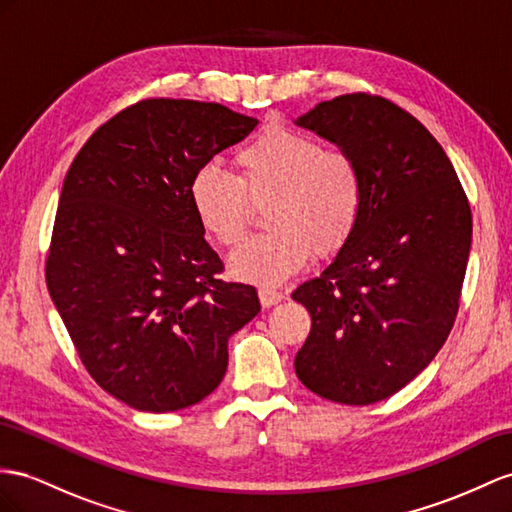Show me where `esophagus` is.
<instances>
[{
  "label": "esophagus",
  "instance_id": "esophagus-1",
  "mask_svg": "<svg viewBox=\"0 0 512 512\" xmlns=\"http://www.w3.org/2000/svg\"><path fill=\"white\" fill-rule=\"evenodd\" d=\"M283 298H285V294L279 292V290H270V287H261V290H259V300H261V305H264V307L279 305Z\"/></svg>",
  "mask_w": 512,
  "mask_h": 512
}]
</instances>
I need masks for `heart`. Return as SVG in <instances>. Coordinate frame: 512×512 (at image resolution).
I'll return each mask as SVG.
<instances>
[{
	"label": "heart",
	"mask_w": 512,
	"mask_h": 512,
	"mask_svg": "<svg viewBox=\"0 0 512 512\" xmlns=\"http://www.w3.org/2000/svg\"><path fill=\"white\" fill-rule=\"evenodd\" d=\"M235 177L216 164L196 168L188 196L201 229L220 246L246 233L253 205H265L266 233L229 257L235 277L279 285L303 268L311 251L331 255L357 229L365 177L355 153L326 147L303 131L266 127L235 151Z\"/></svg>",
	"instance_id": "b5f03b06"
}]
</instances>
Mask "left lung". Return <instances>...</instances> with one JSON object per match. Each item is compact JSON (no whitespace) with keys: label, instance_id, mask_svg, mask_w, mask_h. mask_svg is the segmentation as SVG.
I'll return each mask as SVG.
<instances>
[{"label":"left lung","instance_id":"1","mask_svg":"<svg viewBox=\"0 0 512 512\" xmlns=\"http://www.w3.org/2000/svg\"><path fill=\"white\" fill-rule=\"evenodd\" d=\"M296 123L355 153L365 177L357 229L292 292L311 316L296 376L331 402H381L452 331L471 246L467 194L435 136L381 95H339Z\"/></svg>","mask_w":512,"mask_h":512}]
</instances>
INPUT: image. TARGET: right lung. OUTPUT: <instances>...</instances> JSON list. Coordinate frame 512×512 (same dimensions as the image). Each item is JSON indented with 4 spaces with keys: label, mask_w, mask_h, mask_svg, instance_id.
Listing matches in <instances>:
<instances>
[{
    "label": "right lung",
    "mask_w": 512,
    "mask_h": 512,
    "mask_svg": "<svg viewBox=\"0 0 512 512\" xmlns=\"http://www.w3.org/2000/svg\"><path fill=\"white\" fill-rule=\"evenodd\" d=\"M257 119L220 103L142 99L86 140L62 183L45 279L86 372L136 411L201 402L261 305L220 279L188 186Z\"/></svg>",
    "instance_id": "add662e5"
}]
</instances>
